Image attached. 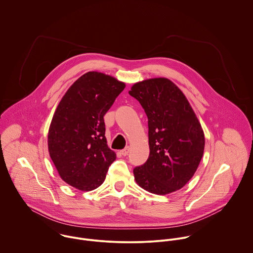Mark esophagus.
<instances>
[{
    "mask_svg": "<svg viewBox=\"0 0 253 253\" xmlns=\"http://www.w3.org/2000/svg\"><path fill=\"white\" fill-rule=\"evenodd\" d=\"M129 152H130V148H129V147H127V148H125L124 150H122L120 152H121V154H122V155L126 156V155L129 153Z\"/></svg>",
    "mask_w": 253,
    "mask_h": 253,
    "instance_id": "1",
    "label": "esophagus"
}]
</instances>
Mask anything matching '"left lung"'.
Returning a JSON list of instances; mask_svg holds the SVG:
<instances>
[{"label":"left lung","instance_id":"left-lung-1","mask_svg":"<svg viewBox=\"0 0 253 253\" xmlns=\"http://www.w3.org/2000/svg\"><path fill=\"white\" fill-rule=\"evenodd\" d=\"M129 94L149 119L150 156L134 169L136 183L155 195L182 189L196 173L204 152L202 125L184 93L159 77L135 83Z\"/></svg>","mask_w":253,"mask_h":253}]
</instances>
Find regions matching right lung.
Segmentation results:
<instances>
[{
    "label": "right lung",
    "mask_w": 253,
    "mask_h": 253,
    "mask_svg": "<svg viewBox=\"0 0 253 253\" xmlns=\"http://www.w3.org/2000/svg\"><path fill=\"white\" fill-rule=\"evenodd\" d=\"M125 83L101 72L79 77L59 101L48 133V149L59 177L90 192L103 183L116 154L104 136L103 116Z\"/></svg>",
    "instance_id": "right-lung-1"
}]
</instances>
